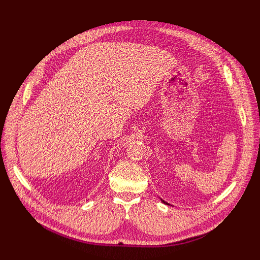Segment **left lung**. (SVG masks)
Wrapping results in <instances>:
<instances>
[{"label":"left lung","mask_w":260,"mask_h":260,"mask_svg":"<svg viewBox=\"0 0 260 260\" xmlns=\"http://www.w3.org/2000/svg\"><path fill=\"white\" fill-rule=\"evenodd\" d=\"M162 202H163V203H165V204H169V203H167V202H165L164 200H162Z\"/></svg>","instance_id":"obj_1"}]
</instances>
